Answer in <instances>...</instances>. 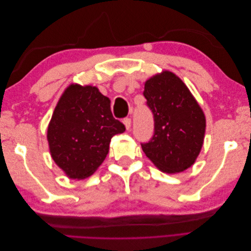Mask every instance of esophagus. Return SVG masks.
<instances>
[{
	"label": "esophagus",
	"instance_id": "1",
	"mask_svg": "<svg viewBox=\"0 0 251 251\" xmlns=\"http://www.w3.org/2000/svg\"><path fill=\"white\" fill-rule=\"evenodd\" d=\"M124 124H125V126H126V130H130V128H131V124H132L131 118H125V119H124Z\"/></svg>",
	"mask_w": 251,
	"mask_h": 251
}]
</instances>
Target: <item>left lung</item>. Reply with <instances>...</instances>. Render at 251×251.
I'll list each match as a JSON object with an SVG mask.
<instances>
[{
	"instance_id": "obj_1",
	"label": "left lung",
	"mask_w": 251,
	"mask_h": 251,
	"mask_svg": "<svg viewBox=\"0 0 251 251\" xmlns=\"http://www.w3.org/2000/svg\"><path fill=\"white\" fill-rule=\"evenodd\" d=\"M143 96L154 115V135L141 143L157 168L169 174L191 168L204 141L205 120L199 103L177 75L163 71L144 83Z\"/></svg>"
}]
</instances>
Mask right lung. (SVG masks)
Wrapping results in <instances>:
<instances>
[{"label": "right lung", "mask_w": 251, "mask_h": 251, "mask_svg": "<svg viewBox=\"0 0 251 251\" xmlns=\"http://www.w3.org/2000/svg\"><path fill=\"white\" fill-rule=\"evenodd\" d=\"M111 101L93 86L72 83L52 114L47 139L51 157L71 179L91 176L107 157L111 138L126 126L111 112Z\"/></svg>", "instance_id": "add662e5"}]
</instances>
